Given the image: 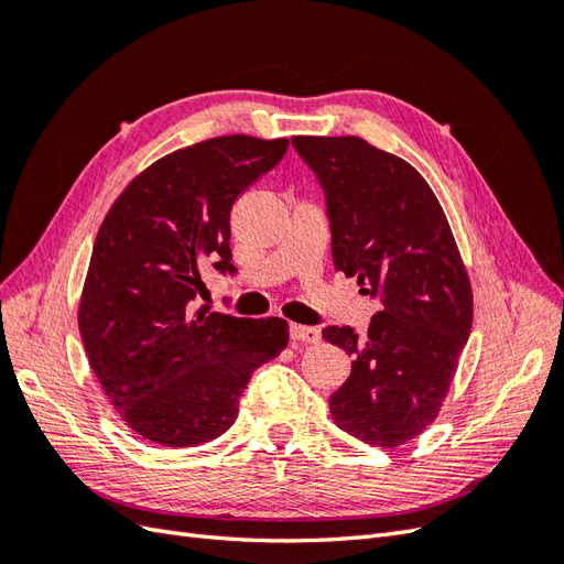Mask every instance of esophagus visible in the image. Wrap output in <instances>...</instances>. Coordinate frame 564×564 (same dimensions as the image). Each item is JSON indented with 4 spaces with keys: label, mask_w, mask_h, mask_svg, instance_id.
I'll use <instances>...</instances> for the list:
<instances>
[{
    "label": "esophagus",
    "mask_w": 564,
    "mask_h": 564,
    "mask_svg": "<svg viewBox=\"0 0 564 564\" xmlns=\"http://www.w3.org/2000/svg\"><path fill=\"white\" fill-rule=\"evenodd\" d=\"M289 336H292L294 344H319V329L315 327H303V324H292L289 327Z\"/></svg>",
    "instance_id": "obj_1"
}]
</instances>
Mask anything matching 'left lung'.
Returning <instances> with one entry per match:
<instances>
[{
	"instance_id": "8db88e82",
	"label": "left lung",
	"mask_w": 564,
	"mask_h": 564,
	"mask_svg": "<svg viewBox=\"0 0 564 564\" xmlns=\"http://www.w3.org/2000/svg\"><path fill=\"white\" fill-rule=\"evenodd\" d=\"M332 228L334 268L381 301L365 336H322L352 357L332 419L371 447H400L440 414L473 327V292L447 216L412 164L357 135H294Z\"/></svg>"
}]
</instances>
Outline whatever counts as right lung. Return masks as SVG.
Listing matches in <instances>:
<instances>
[{"mask_svg": "<svg viewBox=\"0 0 564 564\" xmlns=\"http://www.w3.org/2000/svg\"><path fill=\"white\" fill-rule=\"evenodd\" d=\"M289 141L235 133L172 152L110 207L79 303L89 365L129 429L164 447L224 435L251 373L289 340L282 317L197 308L202 270L230 263V209Z\"/></svg>", "mask_w": 564, "mask_h": 564, "instance_id": "obj_1", "label": "right lung"}]
</instances>
